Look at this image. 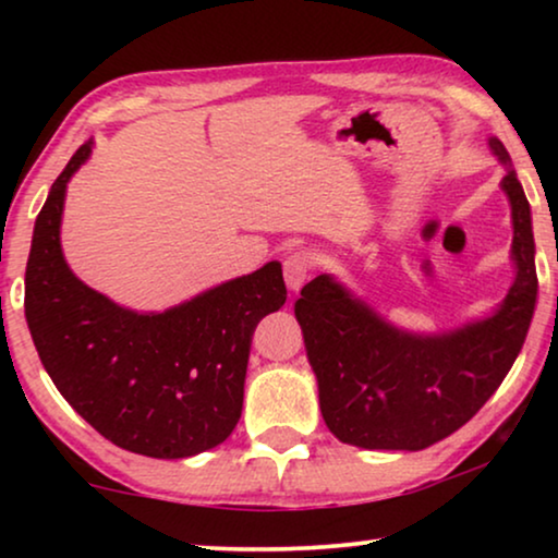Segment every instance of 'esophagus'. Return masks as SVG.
Returning a JSON list of instances; mask_svg holds the SVG:
<instances>
[{"label": "esophagus", "mask_w": 558, "mask_h": 558, "mask_svg": "<svg viewBox=\"0 0 558 558\" xmlns=\"http://www.w3.org/2000/svg\"><path fill=\"white\" fill-rule=\"evenodd\" d=\"M317 266V254L312 248H296L284 258V281L289 289H300Z\"/></svg>", "instance_id": "esophagus-1"}]
</instances>
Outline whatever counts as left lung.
Returning a JSON list of instances; mask_svg holds the SVG:
<instances>
[{
  "mask_svg": "<svg viewBox=\"0 0 558 558\" xmlns=\"http://www.w3.org/2000/svg\"><path fill=\"white\" fill-rule=\"evenodd\" d=\"M493 149L502 162L508 151ZM502 190L513 208L515 281L490 319L418 338L378 319L319 274L302 289L294 315L319 386V409L335 437L365 449H424L468 424L498 391L521 353L536 307L531 208L515 172Z\"/></svg>",
  "mask_w": 558,
  "mask_h": 558,
  "instance_id": "8db88e82",
  "label": "left lung"
}]
</instances>
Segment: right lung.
I'll list each match as a JSON object with an SVG mask.
<instances>
[{
	"label": "right lung",
	"instance_id": "obj_1",
	"mask_svg": "<svg viewBox=\"0 0 558 558\" xmlns=\"http://www.w3.org/2000/svg\"><path fill=\"white\" fill-rule=\"evenodd\" d=\"M90 142L52 182L35 220L25 317L63 399L121 449L180 460L235 429L256 325L287 302L277 262L162 315H136L83 284L60 251L65 182Z\"/></svg>",
	"mask_w": 558,
	"mask_h": 558
}]
</instances>
